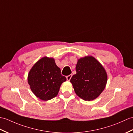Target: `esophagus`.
<instances>
[{
  "instance_id": "34e87169",
  "label": "esophagus",
  "mask_w": 133,
  "mask_h": 133,
  "mask_svg": "<svg viewBox=\"0 0 133 133\" xmlns=\"http://www.w3.org/2000/svg\"><path fill=\"white\" fill-rule=\"evenodd\" d=\"M71 77H72V75H69L67 76H66V79H67V81H70L71 78Z\"/></svg>"
}]
</instances>
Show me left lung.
I'll use <instances>...</instances> for the list:
<instances>
[{
    "label": "left lung",
    "mask_w": 133,
    "mask_h": 133,
    "mask_svg": "<svg viewBox=\"0 0 133 133\" xmlns=\"http://www.w3.org/2000/svg\"><path fill=\"white\" fill-rule=\"evenodd\" d=\"M76 74L70 80L76 94L85 101L94 100L99 96L108 81L105 70L92 56L78 59Z\"/></svg>",
    "instance_id": "obj_1"
}]
</instances>
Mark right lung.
<instances>
[{
    "mask_svg": "<svg viewBox=\"0 0 133 133\" xmlns=\"http://www.w3.org/2000/svg\"><path fill=\"white\" fill-rule=\"evenodd\" d=\"M53 58L44 57L29 71L28 82L33 93L40 100L48 101L57 96L61 84L66 82Z\"/></svg>",
    "mask_w": 133,
    "mask_h": 133,
    "instance_id": "1",
    "label": "right lung"
}]
</instances>
